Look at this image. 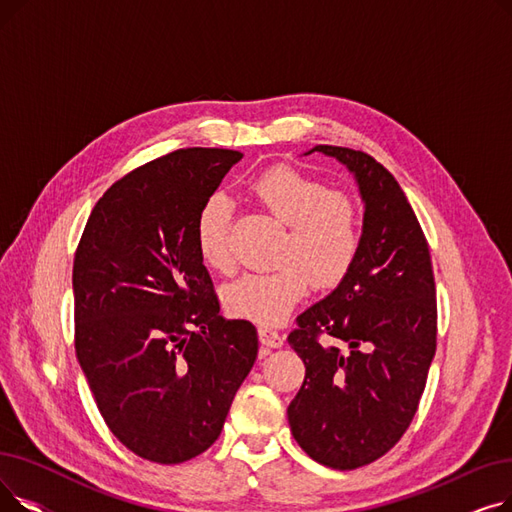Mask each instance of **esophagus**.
<instances>
[{
    "mask_svg": "<svg viewBox=\"0 0 512 512\" xmlns=\"http://www.w3.org/2000/svg\"><path fill=\"white\" fill-rule=\"evenodd\" d=\"M259 340L267 348H280L284 344V336L272 328H259Z\"/></svg>",
    "mask_w": 512,
    "mask_h": 512,
    "instance_id": "34e87169",
    "label": "esophagus"
}]
</instances>
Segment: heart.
Returning <instances> with one entry per match:
<instances>
[{
	"label": "heart",
	"instance_id": "b5f03b06",
	"mask_svg": "<svg viewBox=\"0 0 512 512\" xmlns=\"http://www.w3.org/2000/svg\"><path fill=\"white\" fill-rule=\"evenodd\" d=\"M253 193L286 224L276 255L280 265L236 278L224 288L222 301L234 317L276 326L301 303L311 278L328 288L351 272L361 249V215L348 195L286 166L263 172L253 182ZM230 218V201L222 193L211 195L197 213V249L218 272H230L234 265Z\"/></svg>",
	"mask_w": 512,
	"mask_h": 512
}]
</instances>
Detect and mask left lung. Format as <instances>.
<instances>
[{
    "instance_id": "1",
    "label": "left lung",
    "mask_w": 512,
    "mask_h": 512,
    "mask_svg": "<svg viewBox=\"0 0 512 512\" xmlns=\"http://www.w3.org/2000/svg\"><path fill=\"white\" fill-rule=\"evenodd\" d=\"M315 151L355 176L365 211L351 272L288 336L305 363L288 423L313 461L348 471L384 456L417 413L436 355V284L427 240L394 176L363 151L315 145L305 155Z\"/></svg>"
}]
</instances>
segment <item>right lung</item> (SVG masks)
I'll list each match as a JSON object with an SVG mask.
<instances>
[{"label":"right lung","mask_w":512,"mask_h":512,"mask_svg":"<svg viewBox=\"0 0 512 512\" xmlns=\"http://www.w3.org/2000/svg\"><path fill=\"white\" fill-rule=\"evenodd\" d=\"M240 159L195 147L149 161L103 193L74 255L78 363L112 434L159 465L218 440L257 359L255 326L220 313L195 236Z\"/></svg>","instance_id":"1"}]
</instances>
